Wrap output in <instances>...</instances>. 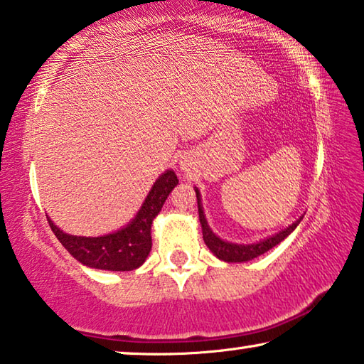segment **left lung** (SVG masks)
Listing matches in <instances>:
<instances>
[{"mask_svg":"<svg viewBox=\"0 0 364 364\" xmlns=\"http://www.w3.org/2000/svg\"><path fill=\"white\" fill-rule=\"evenodd\" d=\"M196 198H198L199 220H200V225H203V236H204L205 245L218 259H222V261H227V262H246L264 255V252H267L269 250H272L274 246L279 245L280 241H284L287 236L298 227L299 220H301V218H299V220L291 223L288 228L282 230L280 233L270 236V238L264 241H259L256 245H235V243H228V241H222L218 236L212 233V230L209 228V225H207V220L204 217L203 207H200V198H199L198 189H196Z\"/></svg>","mask_w":364,"mask_h":364,"instance_id":"1","label":"left lung"}]
</instances>
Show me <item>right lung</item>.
Here are the masks:
<instances>
[{
	"label": "right lung",
	"instance_id": "right-lung-1",
	"mask_svg": "<svg viewBox=\"0 0 364 364\" xmlns=\"http://www.w3.org/2000/svg\"><path fill=\"white\" fill-rule=\"evenodd\" d=\"M176 184L178 178L175 171H165L154 183L146 203L142 204L134 220L128 227L118 230L117 233L97 236V238L73 236L63 233L48 218L50 228L60 240V243L69 251V255L84 265L103 270L137 269L151 252L152 220L161 210L164 203Z\"/></svg>",
	"mask_w": 364,
	"mask_h": 364
}]
</instances>
